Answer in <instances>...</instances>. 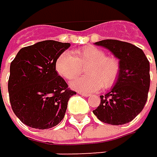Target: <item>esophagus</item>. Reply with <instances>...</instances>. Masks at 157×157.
<instances>
[{"label": "esophagus", "mask_w": 157, "mask_h": 157, "mask_svg": "<svg viewBox=\"0 0 157 157\" xmlns=\"http://www.w3.org/2000/svg\"><path fill=\"white\" fill-rule=\"evenodd\" d=\"M80 95H82V96H84V97H89V96H90V93H87V92H78Z\"/></svg>", "instance_id": "1"}]
</instances>
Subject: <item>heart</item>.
<instances>
[{
  "mask_svg": "<svg viewBox=\"0 0 157 157\" xmlns=\"http://www.w3.org/2000/svg\"><path fill=\"white\" fill-rule=\"evenodd\" d=\"M74 54L64 52L55 60V70L67 80H73L86 67L87 76L77 78L71 87L80 92H92L101 88L113 87L120 73V64L114 56L92 45L83 46L74 51Z\"/></svg>",
  "mask_w": 157,
  "mask_h": 157,
  "instance_id": "1",
  "label": "heart"
}]
</instances>
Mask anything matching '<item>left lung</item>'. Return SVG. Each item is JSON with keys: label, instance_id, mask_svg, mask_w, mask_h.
I'll list each match as a JSON object with an SVG mask.
<instances>
[{"label": "left lung", "instance_id": "left-lung-1", "mask_svg": "<svg viewBox=\"0 0 157 157\" xmlns=\"http://www.w3.org/2000/svg\"><path fill=\"white\" fill-rule=\"evenodd\" d=\"M119 59L120 73L116 85L105 96L93 114L104 123L123 125L130 122L144 109L150 88V64L142 49L117 40L95 42Z\"/></svg>", "mask_w": 157, "mask_h": 157}]
</instances>
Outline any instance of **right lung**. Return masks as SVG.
Returning a JSON list of instances; mask_svg holds the SVG:
<instances>
[{
  "label": "right lung",
  "instance_id": "1",
  "mask_svg": "<svg viewBox=\"0 0 157 157\" xmlns=\"http://www.w3.org/2000/svg\"><path fill=\"white\" fill-rule=\"evenodd\" d=\"M69 47L70 43L43 40L22 48L12 61L9 99L13 113L25 125L46 129L64 118L76 91L57 74L55 60Z\"/></svg>",
  "mask_w": 157,
  "mask_h": 157
}]
</instances>
